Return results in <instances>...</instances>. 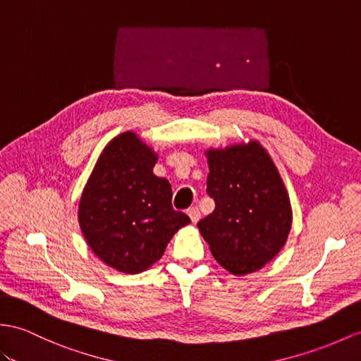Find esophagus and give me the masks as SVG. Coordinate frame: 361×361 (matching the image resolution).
Masks as SVG:
<instances>
[{"instance_id":"esophagus-1","label":"esophagus","mask_w":361,"mask_h":361,"mask_svg":"<svg viewBox=\"0 0 361 361\" xmlns=\"http://www.w3.org/2000/svg\"><path fill=\"white\" fill-rule=\"evenodd\" d=\"M187 214L190 216V219H191V222L192 224H196L199 219H200V211H199V208L197 207H191V208H188L187 209Z\"/></svg>"}]
</instances>
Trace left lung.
Returning a JSON list of instances; mask_svg holds the SVG:
<instances>
[{
    "label": "left lung",
    "mask_w": 361,
    "mask_h": 361,
    "mask_svg": "<svg viewBox=\"0 0 361 361\" xmlns=\"http://www.w3.org/2000/svg\"><path fill=\"white\" fill-rule=\"evenodd\" d=\"M207 191L216 208L197 224L221 267L247 276L282 251L293 225L289 195L259 140L207 148Z\"/></svg>",
    "instance_id": "8db88e82"
}]
</instances>
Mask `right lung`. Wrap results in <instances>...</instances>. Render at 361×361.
<instances>
[{"label":"right lung","instance_id":"right-lung-1","mask_svg":"<svg viewBox=\"0 0 361 361\" xmlns=\"http://www.w3.org/2000/svg\"><path fill=\"white\" fill-rule=\"evenodd\" d=\"M153 147L135 131L104 147L79 197L78 222L93 254L105 265L137 274L159 260L166 245L191 221L171 207V185L157 178Z\"/></svg>","mask_w":361,"mask_h":361}]
</instances>
